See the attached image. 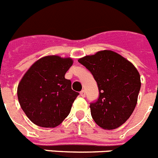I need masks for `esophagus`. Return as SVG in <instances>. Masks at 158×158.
I'll list each match as a JSON object with an SVG mask.
<instances>
[{
	"mask_svg": "<svg viewBox=\"0 0 158 158\" xmlns=\"http://www.w3.org/2000/svg\"><path fill=\"white\" fill-rule=\"evenodd\" d=\"M80 96H81L82 97H85V96H86L85 91H84V90H82L81 92H80Z\"/></svg>",
	"mask_w": 158,
	"mask_h": 158,
	"instance_id": "34e87169",
	"label": "esophagus"
}]
</instances>
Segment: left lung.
I'll return each mask as SVG.
<instances>
[{
  "label": "left lung",
  "instance_id": "left-lung-1",
  "mask_svg": "<svg viewBox=\"0 0 158 158\" xmlns=\"http://www.w3.org/2000/svg\"><path fill=\"white\" fill-rule=\"evenodd\" d=\"M94 77L99 89L97 101L90 103L95 123L103 129L119 127L134 111L140 90V76L132 63L110 50L78 60Z\"/></svg>",
  "mask_w": 158,
  "mask_h": 158
}]
</instances>
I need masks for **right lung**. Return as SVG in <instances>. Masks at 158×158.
I'll use <instances>...</instances> for the list:
<instances>
[{"instance_id":"1","label":"right lung","mask_w":158,"mask_h":158,"mask_svg":"<svg viewBox=\"0 0 158 158\" xmlns=\"http://www.w3.org/2000/svg\"><path fill=\"white\" fill-rule=\"evenodd\" d=\"M72 59L47 56L29 68L18 86V98L27 118L42 127H55L69 115L79 92L65 74Z\"/></svg>"}]
</instances>
